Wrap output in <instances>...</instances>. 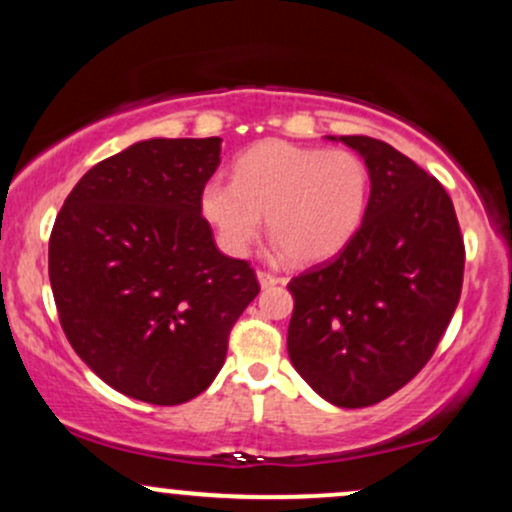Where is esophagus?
<instances>
[{"mask_svg": "<svg viewBox=\"0 0 512 512\" xmlns=\"http://www.w3.org/2000/svg\"><path fill=\"white\" fill-rule=\"evenodd\" d=\"M257 281H260V286L262 289H272V286H276V284H281V279L279 276H274V274H269V272H257Z\"/></svg>", "mask_w": 512, "mask_h": 512, "instance_id": "esophagus-1", "label": "esophagus"}]
</instances>
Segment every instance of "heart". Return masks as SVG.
Wrapping results in <instances>:
<instances>
[{"mask_svg":"<svg viewBox=\"0 0 512 512\" xmlns=\"http://www.w3.org/2000/svg\"><path fill=\"white\" fill-rule=\"evenodd\" d=\"M370 175L361 156L262 142L233 166V180L204 182L199 209L221 250L248 255L267 216L269 233L293 262L327 260L354 238L368 209Z\"/></svg>","mask_w":512,"mask_h":512,"instance_id":"obj_1","label":"heart"}]
</instances>
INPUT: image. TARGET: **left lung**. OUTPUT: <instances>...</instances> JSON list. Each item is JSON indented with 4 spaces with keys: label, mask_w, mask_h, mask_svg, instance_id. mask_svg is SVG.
Segmentation results:
<instances>
[{
    "label": "left lung",
    "mask_w": 512,
    "mask_h": 512,
    "mask_svg": "<svg viewBox=\"0 0 512 512\" xmlns=\"http://www.w3.org/2000/svg\"><path fill=\"white\" fill-rule=\"evenodd\" d=\"M370 175L361 228L332 260L293 276L289 356L344 409L395 395L426 366L462 293L464 243L445 187L370 137H330Z\"/></svg>",
    "instance_id": "left-lung-1"
}]
</instances>
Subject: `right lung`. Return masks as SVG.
Here are the masks:
<instances>
[{"label": "right lung", "mask_w": 512, "mask_h": 512, "mask_svg": "<svg viewBox=\"0 0 512 512\" xmlns=\"http://www.w3.org/2000/svg\"><path fill=\"white\" fill-rule=\"evenodd\" d=\"M219 163V137L144 139L88 170L52 228L62 330L98 378L139 402L170 407L207 390L260 293L199 209Z\"/></svg>", "instance_id": "add662e5"}]
</instances>
